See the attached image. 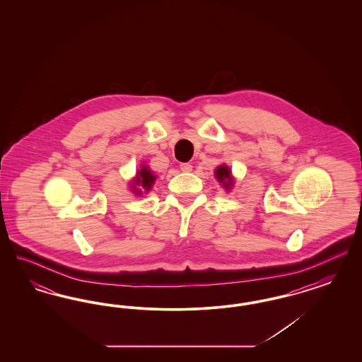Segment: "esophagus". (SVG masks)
<instances>
[{
	"label": "esophagus",
	"instance_id": "1",
	"mask_svg": "<svg viewBox=\"0 0 362 362\" xmlns=\"http://www.w3.org/2000/svg\"><path fill=\"white\" fill-rule=\"evenodd\" d=\"M180 170H182L183 173H189V171L192 170V165H191L189 163H182V164H180Z\"/></svg>",
	"mask_w": 362,
	"mask_h": 362
}]
</instances>
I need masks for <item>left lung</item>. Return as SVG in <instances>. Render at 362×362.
<instances>
[{
    "instance_id": "8db88e82",
    "label": "left lung",
    "mask_w": 362,
    "mask_h": 362,
    "mask_svg": "<svg viewBox=\"0 0 362 362\" xmlns=\"http://www.w3.org/2000/svg\"><path fill=\"white\" fill-rule=\"evenodd\" d=\"M216 177L218 179L220 183H223L225 189H230L232 180H230V170L225 165H221L216 170Z\"/></svg>"
}]
</instances>
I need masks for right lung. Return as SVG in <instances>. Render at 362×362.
Wrapping results in <instances>:
<instances>
[{
	"label": "right lung",
	"mask_w": 362,
	"mask_h": 362,
	"mask_svg": "<svg viewBox=\"0 0 362 362\" xmlns=\"http://www.w3.org/2000/svg\"><path fill=\"white\" fill-rule=\"evenodd\" d=\"M155 179V175L152 173V171H149L148 167H142V168L139 170V173H137V180H136V183H137L138 186H141L142 189L148 191V189H151V187H152ZM138 194H141V192L138 191Z\"/></svg>",
	"instance_id": "obj_1"
}]
</instances>
